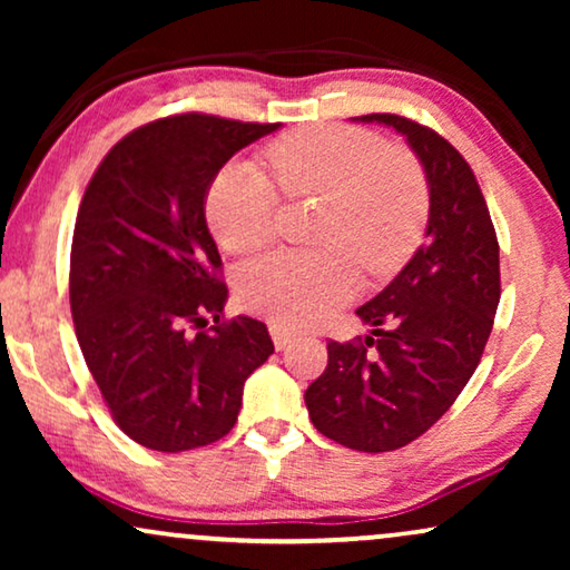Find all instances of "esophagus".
Wrapping results in <instances>:
<instances>
[{"instance_id":"1","label":"esophagus","mask_w":570,"mask_h":570,"mask_svg":"<svg viewBox=\"0 0 570 570\" xmlns=\"http://www.w3.org/2000/svg\"><path fill=\"white\" fill-rule=\"evenodd\" d=\"M269 334H272V342H275V347H277V350L291 347V342H295V334H293V332H287L285 326L272 324V326H269Z\"/></svg>"}]
</instances>
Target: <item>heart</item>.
<instances>
[{
  "label": "heart",
  "mask_w": 570,
  "mask_h": 570,
  "mask_svg": "<svg viewBox=\"0 0 570 570\" xmlns=\"http://www.w3.org/2000/svg\"><path fill=\"white\" fill-rule=\"evenodd\" d=\"M277 184L291 199H324L322 244L342 252H275L238 272L244 308L279 326L330 318L357 291L355 256L386 275L415 252L428 217L423 170L373 131L318 124L269 147ZM279 191L256 163H230L207 191V223L223 248L256 252L277 233ZM348 253L345 255L344 252Z\"/></svg>",
  "instance_id": "heart-1"
}]
</instances>
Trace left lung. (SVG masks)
Masks as SVG:
<instances>
[{
    "mask_svg": "<svg viewBox=\"0 0 570 570\" xmlns=\"http://www.w3.org/2000/svg\"><path fill=\"white\" fill-rule=\"evenodd\" d=\"M357 121L392 127L417 155L431 197L425 244L357 308L368 337L326 345L306 407L326 439L379 454L423 435L462 394L493 330L501 264L485 197L454 145L396 114Z\"/></svg>",
    "mask_w": 570,
    "mask_h": 570,
    "instance_id": "left-lung-1",
    "label": "left lung"
}]
</instances>
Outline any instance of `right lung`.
<instances>
[{
  "instance_id": "right-lung-1",
  "label": "right lung",
  "mask_w": 570,
  "mask_h": 570,
  "mask_svg": "<svg viewBox=\"0 0 570 570\" xmlns=\"http://www.w3.org/2000/svg\"><path fill=\"white\" fill-rule=\"evenodd\" d=\"M277 129L168 116L116 142L85 189L69 306L85 363L139 446L178 454L220 441L246 379L275 353L256 318L223 322L228 287L205 199L233 155Z\"/></svg>"
}]
</instances>
